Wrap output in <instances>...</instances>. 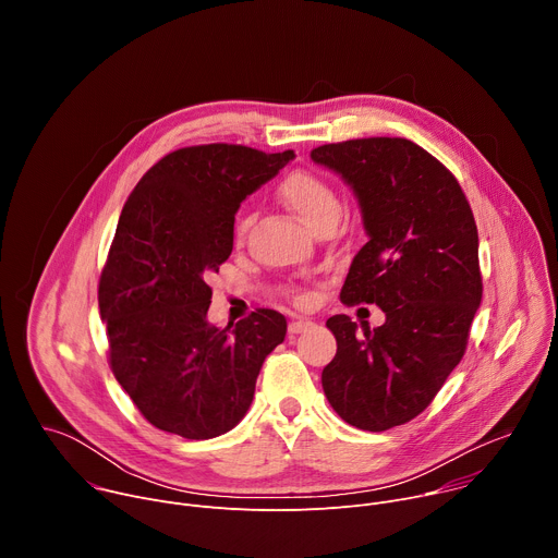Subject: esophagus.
Returning a JSON list of instances; mask_svg holds the SVG:
<instances>
[{
    "instance_id": "esophagus-1",
    "label": "esophagus",
    "mask_w": 558,
    "mask_h": 558,
    "mask_svg": "<svg viewBox=\"0 0 558 558\" xmlns=\"http://www.w3.org/2000/svg\"><path fill=\"white\" fill-rule=\"evenodd\" d=\"M311 327H313V323H311V320H306V317H298V320L289 323V333H291V336H298V333L308 331Z\"/></svg>"
}]
</instances>
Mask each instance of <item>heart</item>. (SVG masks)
I'll return each instance as SVG.
<instances>
[{"mask_svg":"<svg viewBox=\"0 0 558 558\" xmlns=\"http://www.w3.org/2000/svg\"><path fill=\"white\" fill-rule=\"evenodd\" d=\"M278 198L313 231L327 222H338L342 214V203L338 192L323 177L304 172V170H295L280 181ZM252 222H254V216L250 211H241L235 216L233 220L235 241H243Z\"/></svg>","mask_w":558,"mask_h":558,"instance_id":"b5f03b06","label":"heart"}]
</instances>
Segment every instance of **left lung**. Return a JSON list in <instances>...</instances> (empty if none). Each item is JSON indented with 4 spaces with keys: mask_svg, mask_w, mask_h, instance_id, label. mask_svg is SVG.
Here are the masks:
<instances>
[{
    "mask_svg": "<svg viewBox=\"0 0 558 558\" xmlns=\"http://www.w3.org/2000/svg\"><path fill=\"white\" fill-rule=\"evenodd\" d=\"M313 163L353 190L368 243L342 287L344 304H377L386 323L368 329L333 315L338 353L323 371L333 411L360 430L417 417L461 362L482 304L480 233L457 179L409 138L320 145Z\"/></svg>",
    "mask_w": 558,
    "mask_h": 558,
    "instance_id": "left-lung-1",
    "label": "left lung"
}]
</instances>
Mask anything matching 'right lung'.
I'll return each mask as SVG.
<instances>
[{
	"label": "right lung",
	"mask_w": 558,
	"mask_h": 558,
	"mask_svg": "<svg viewBox=\"0 0 558 558\" xmlns=\"http://www.w3.org/2000/svg\"><path fill=\"white\" fill-rule=\"evenodd\" d=\"M291 158L293 149L183 147L149 168L125 201L99 280V311L112 373L151 426L211 439L250 411L287 320L256 308L233 329L209 325L205 278L233 250L238 207Z\"/></svg>",
	"instance_id": "obj_1"
}]
</instances>
